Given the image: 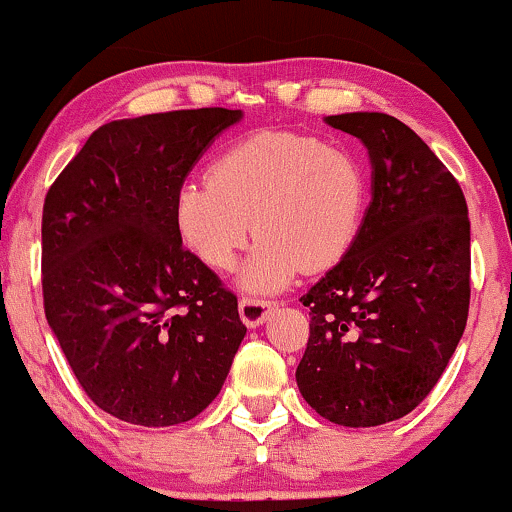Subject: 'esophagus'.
<instances>
[{
	"label": "esophagus",
	"instance_id": "1",
	"mask_svg": "<svg viewBox=\"0 0 512 512\" xmlns=\"http://www.w3.org/2000/svg\"><path fill=\"white\" fill-rule=\"evenodd\" d=\"M238 309H241V319L245 326L257 328L269 319V314L274 312L276 304L269 300H257V297H243L241 304H238Z\"/></svg>",
	"mask_w": 512,
	"mask_h": 512
}]
</instances>
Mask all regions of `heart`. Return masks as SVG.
<instances>
[{
	"label": "heart",
	"instance_id": "heart-1",
	"mask_svg": "<svg viewBox=\"0 0 512 512\" xmlns=\"http://www.w3.org/2000/svg\"><path fill=\"white\" fill-rule=\"evenodd\" d=\"M368 208L366 167L345 148L295 132H257L231 144L205 179L174 198L181 243L224 271L248 241L238 274L250 293L286 288L300 269L326 271L357 243Z\"/></svg>",
	"mask_w": 512,
	"mask_h": 512
}]
</instances>
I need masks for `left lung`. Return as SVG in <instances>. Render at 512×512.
<instances>
[{"label": "left lung", "mask_w": 512, "mask_h": 512, "mask_svg": "<svg viewBox=\"0 0 512 512\" xmlns=\"http://www.w3.org/2000/svg\"><path fill=\"white\" fill-rule=\"evenodd\" d=\"M323 120L364 144L371 203L345 260L300 297L312 323L295 380L319 416L373 428L416 409L463 338L468 205L454 174L401 120L364 111Z\"/></svg>", "instance_id": "8db88e82"}]
</instances>
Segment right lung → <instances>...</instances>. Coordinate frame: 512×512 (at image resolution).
Masks as SVG:
<instances>
[{
	"mask_svg": "<svg viewBox=\"0 0 512 512\" xmlns=\"http://www.w3.org/2000/svg\"><path fill=\"white\" fill-rule=\"evenodd\" d=\"M243 111L153 113L96 129L42 212L51 333L99 409L141 428L186 423L222 390L248 328L189 250L174 198Z\"/></svg>",
	"mask_w": 512,
	"mask_h": 512,
	"instance_id": "obj_1",
	"label": "right lung"
}]
</instances>
